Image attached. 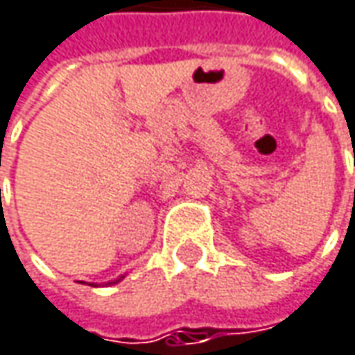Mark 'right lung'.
<instances>
[{
	"mask_svg": "<svg viewBox=\"0 0 355 355\" xmlns=\"http://www.w3.org/2000/svg\"><path fill=\"white\" fill-rule=\"evenodd\" d=\"M122 279H124V275H122V277H118V279H114V282H108V285H114V283L122 282ZM92 285H94V283H92ZM94 287H98V285H94Z\"/></svg>",
	"mask_w": 355,
	"mask_h": 355,
	"instance_id": "add662e5",
	"label": "right lung"
}]
</instances>
